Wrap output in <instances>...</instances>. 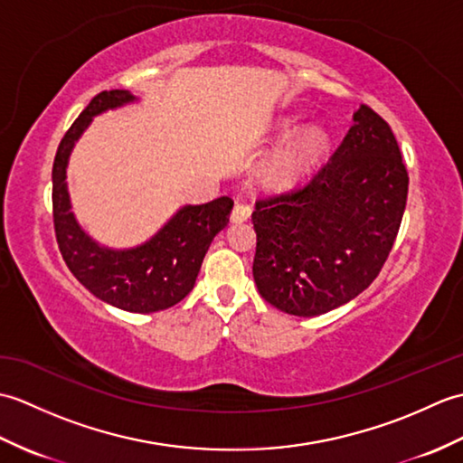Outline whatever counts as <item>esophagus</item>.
<instances>
[{
    "instance_id": "esophagus-1",
    "label": "esophagus",
    "mask_w": 463,
    "mask_h": 463,
    "mask_svg": "<svg viewBox=\"0 0 463 463\" xmlns=\"http://www.w3.org/2000/svg\"><path fill=\"white\" fill-rule=\"evenodd\" d=\"M231 219H232V222L249 221L250 219V206L244 204V203H237V204H234V209H232Z\"/></svg>"
}]
</instances>
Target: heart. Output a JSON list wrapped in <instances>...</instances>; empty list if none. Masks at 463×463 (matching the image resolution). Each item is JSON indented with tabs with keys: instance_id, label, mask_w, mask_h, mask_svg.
Instances as JSON below:
<instances>
[{
	"instance_id": "heart-1",
	"label": "heart",
	"mask_w": 463,
	"mask_h": 463,
	"mask_svg": "<svg viewBox=\"0 0 463 463\" xmlns=\"http://www.w3.org/2000/svg\"><path fill=\"white\" fill-rule=\"evenodd\" d=\"M298 127V119L284 123V133H290ZM330 149V137L322 127H308L290 139L282 149L272 156L267 166V179L274 184H288L298 176L314 169Z\"/></svg>"
}]
</instances>
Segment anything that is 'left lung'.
Masks as SVG:
<instances>
[{"label":"left lung","instance_id":"1","mask_svg":"<svg viewBox=\"0 0 463 463\" xmlns=\"http://www.w3.org/2000/svg\"><path fill=\"white\" fill-rule=\"evenodd\" d=\"M338 151L302 189L257 203L252 277L260 297L318 317L378 277L406 209L408 171L390 125L360 105Z\"/></svg>","mask_w":463,"mask_h":463}]
</instances>
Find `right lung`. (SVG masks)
Here are the masks:
<instances>
[{"mask_svg": "<svg viewBox=\"0 0 463 463\" xmlns=\"http://www.w3.org/2000/svg\"><path fill=\"white\" fill-rule=\"evenodd\" d=\"M137 101L139 97L127 90L103 91L69 127L53 161V222L65 264L93 297L127 312L149 314L175 307L193 290L204 254L229 224L234 203L221 196L184 204L149 241L131 249L105 247L83 229L71 211L65 181L69 156L93 117Z\"/></svg>", "mask_w": 463, "mask_h": 463, "instance_id": "add662e5", "label": "right lung"}]
</instances>
